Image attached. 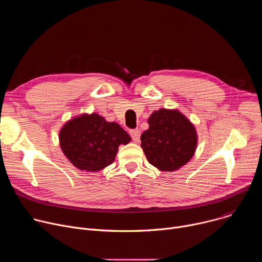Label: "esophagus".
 <instances>
[{
  "instance_id": "esophagus-1",
  "label": "esophagus",
  "mask_w": 262,
  "mask_h": 262,
  "mask_svg": "<svg viewBox=\"0 0 262 262\" xmlns=\"http://www.w3.org/2000/svg\"><path fill=\"white\" fill-rule=\"evenodd\" d=\"M129 135H130L132 139H133L135 142H139V140H140V136H141L140 130H139V129H132V130L129 132Z\"/></svg>"
}]
</instances>
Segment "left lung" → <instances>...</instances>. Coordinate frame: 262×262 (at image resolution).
Listing matches in <instances>:
<instances>
[{"label": "left lung", "mask_w": 262, "mask_h": 262, "mask_svg": "<svg viewBox=\"0 0 262 262\" xmlns=\"http://www.w3.org/2000/svg\"><path fill=\"white\" fill-rule=\"evenodd\" d=\"M149 128L141 136V147L152 166L174 171L195 154L197 134L194 125L177 110L161 108L148 119Z\"/></svg>", "instance_id": "left-lung-1"}]
</instances>
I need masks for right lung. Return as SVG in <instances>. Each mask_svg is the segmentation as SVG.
Returning a JSON list of instances; mask_svg holds the SVG:
<instances>
[{
  "label": "right lung",
  "instance_id": "obj_1",
  "mask_svg": "<svg viewBox=\"0 0 262 262\" xmlns=\"http://www.w3.org/2000/svg\"><path fill=\"white\" fill-rule=\"evenodd\" d=\"M59 136L65 157L78 169L90 172L113 164L118 146L132 140L118 123L106 122L95 113L68 121Z\"/></svg>",
  "mask_w": 262,
  "mask_h": 262
}]
</instances>
